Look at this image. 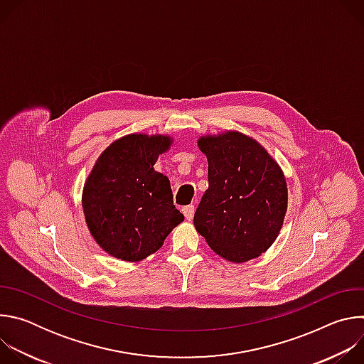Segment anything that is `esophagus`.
<instances>
[{"instance_id": "1", "label": "esophagus", "mask_w": 364, "mask_h": 364, "mask_svg": "<svg viewBox=\"0 0 364 364\" xmlns=\"http://www.w3.org/2000/svg\"><path fill=\"white\" fill-rule=\"evenodd\" d=\"M194 210H196V207H194L193 204H188V205H186V207H183V209H181V212H183V215H184V218H186L187 220H191V219H193Z\"/></svg>"}]
</instances>
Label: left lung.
I'll return each instance as SVG.
<instances>
[{
	"label": "left lung",
	"instance_id": "left-lung-1",
	"mask_svg": "<svg viewBox=\"0 0 364 364\" xmlns=\"http://www.w3.org/2000/svg\"><path fill=\"white\" fill-rule=\"evenodd\" d=\"M209 188L194 213V226L230 262L264 253L284 223L288 190L279 166L252 138L239 132L203 136Z\"/></svg>",
	"mask_w": 364,
	"mask_h": 364
}]
</instances>
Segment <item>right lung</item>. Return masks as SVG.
<instances>
[{
  "label": "right lung",
  "instance_id": "obj_1",
  "mask_svg": "<svg viewBox=\"0 0 364 364\" xmlns=\"http://www.w3.org/2000/svg\"><path fill=\"white\" fill-rule=\"evenodd\" d=\"M170 142L161 135H127L103 151L87 177L82 196L87 228L103 250L122 261L159 250L184 220L168 178L154 170Z\"/></svg>",
  "mask_w": 364,
  "mask_h": 364
}]
</instances>
